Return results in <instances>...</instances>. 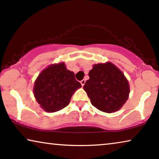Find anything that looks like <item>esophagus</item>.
I'll list each match as a JSON object with an SVG mask.
<instances>
[{
	"label": "esophagus",
	"instance_id": "34e87169",
	"mask_svg": "<svg viewBox=\"0 0 159 159\" xmlns=\"http://www.w3.org/2000/svg\"><path fill=\"white\" fill-rule=\"evenodd\" d=\"M80 84H81V86H84V84H85V83H86V80H85L84 79H83L82 80H80Z\"/></svg>",
	"mask_w": 159,
	"mask_h": 159
}]
</instances>
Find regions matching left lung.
<instances>
[{
	"mask_svg": "<svg viewBox=\"0 0 159 159\" xmlns=\"http://www.w3.org/2000/svg\"><path fill=\"white\" fill-rule=\"evenodd\" d=\"M89 75L84 89L93 106L107 113L121 109L129 93L128 81L123 73L107 62L93 65Z\"/></svg>",
	"mask_w": 159,
	"mask_h": 159,
	"instance_id": "1",
	"label": "left lung"
}]
</instances>
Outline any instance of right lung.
Returning <instances> with one entry per match:
<instances>
[{
    "mask_svg": "<svg viewBox=\"0 0 159 159\" xmlns=\"http://www.w3.org/2000/svg\"><path fill=\"white\" fill-rule=\"evenodd\" d=\"M81 87L72 71L67 70L64 62L52 64L44 69L36 79L34 95L40 107L48 112L65 108L72 96Z\"/></svg>",
    "mask_w": 159,
    "mask_h": 159,
    "instance_id": "right-lung-1",
    "label": "right lung"
}]
</instances>
